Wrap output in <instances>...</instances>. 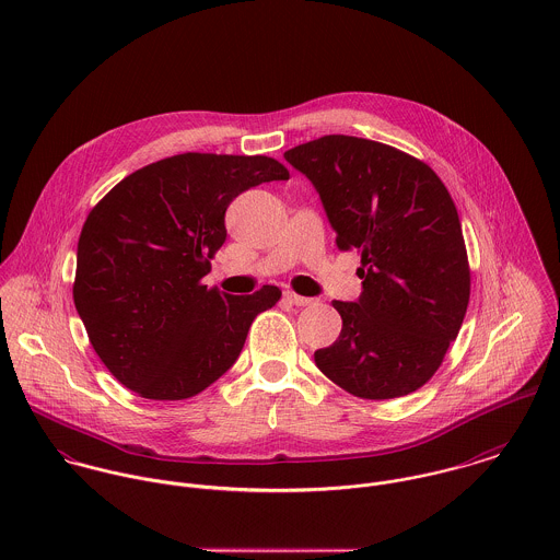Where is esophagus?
Returning <instances> with one entry per match:
<instances>
[{
  "mask_svg": "<svg viewBox=\"0 0 560 560\" xmlns=\"http://www.w3.org/2000/svg\"><path fill=\"white\" fill-rule=\"evenodd\" d=\"M282 298H284L289 304H293V306H311V304H313L311 298H302V295H298V293H293V291H284Z\"/></svg>",
  "mask_w": 560,
  "mask_h": 560,
  "instance_id": "1",
  "label": "esophagus"
}]
</instances>
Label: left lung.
I'll use <instances>...</instances> for the list:
<instances>
[{
	"label": "left lung",
	"instance_id": "1",
	"mask_svg": "<svg viewBox=\"0 0 560 560\" xmlns=\"http://www.w3.org/2000/svg\"><path fill=\"white\" fill-rule=\"evenodd\" d=\"M284 160L315 185L336 245L362 256L358 302H331L342 329L315 351L320 373L360 399L418 390L440 369L470 302L448 189L424 161L353 136H323Z\"/></svg>",
	"mask_w": 560,
	"mask_h": 560
}]
</instances>
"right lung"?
Wrapping results in <instances>:
<instances>
[{
    "label": "right lung",
    "mask_w": 560,
    "mask_h": 560,
    "mask_svg": "<svg viewBox=\"0 0 560 560\" xmlns=\"http://www.w3.org/2000/svg\"><path fill=\"white\" fill-rule=\"evenodd\" d=\"M262 155L185 153L122 178L88 215L73 300L107 371L144 399L183 400L240 358L278 287L229 295L200 280L226 241V209L241 191L287 180Z\"/></svg>",
    "instance_id": "right-lung-1"
}]
</instances>
